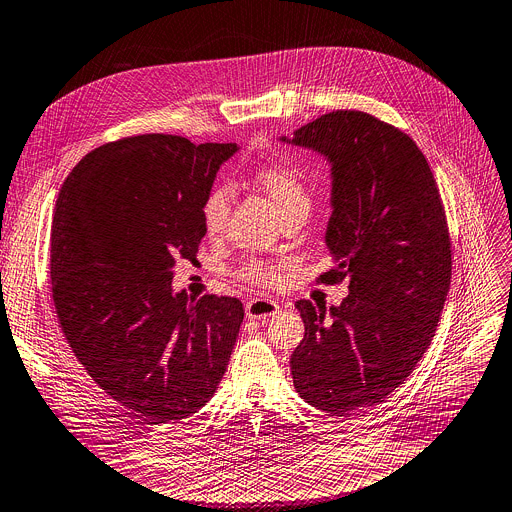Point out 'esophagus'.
<instances>
[{"label": "esophagus", "instance_id": "34e87169", "mask_svg": "<svg viewBox=\"0 0 512 512\" xmlns=\"http://www.w3.org/2000/svg\"><path fill=\"white\" fill-rule=\"evenodd\" d=\"M245 312H247L249 318L261 320V318L273 316L275 312H280V304L273 302V300H267V298H253V300L247 302Z\"/></svg>", "mask_w": 512, "mask_h": 512}]
</instances>
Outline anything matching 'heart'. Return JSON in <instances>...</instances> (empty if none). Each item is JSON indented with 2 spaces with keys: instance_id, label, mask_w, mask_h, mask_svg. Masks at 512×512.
I'll list each match as a JSON object with an SVG mask.
<instances>
[{
  "instance_id": "heart-1",
  "label": "heart",
  "mask_w": 512,
  "mask_h": 512,
  "mask_svg": "<svg viewBox=\"0 0 512 512\" xmlns=\"http://www.w3.org/2000/svg\"><path fill=\"white\" fill-rule=\"evenodd\" d=\"M253 177L259 188L271 198L273 206L282 216H286L296 208H310L308 185L298 167L288 165L284 161H265L255 169ZM230 204H232L230 183L226 181L214 183L202 202V220L210 235H220L222 232L226 218L230 214ZM239 275L243 280L253 284H269L275 277L273 269L259 259L245 261L243 267L239 269Z\"/></svg>"
}]
</instances>
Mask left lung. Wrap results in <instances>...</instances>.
I'll return each mask as SVG.
<instances>
[{
    "instance_id": "left-lung-1",
    "label": "left lung",
    "mask_w": 512,
    "mask_h": 512,
    "mask_svg": "<svg viewBox=\"0 0 512 512\" xmlns=\"http://www.w3.org/2000/svg\"><path fill=\"white\" fill-rule=\"evenodd\" d=\"M292 143L333 165L327 245L337 265L316 282L349 288L329 314L296 302L306 331L292 378L308 404L357 414L384 402L431 345L451 284L445 208L423 151L367 112L322 114Z\"/></svg>"
}]
</instances>
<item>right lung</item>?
Masks as SVG:
<instances>
[{
  "label": "right lung",
  "instance_id": "right-lung-1",
  "mask_svg": "<svg viewBox=\"0 0 512 512\" xmlns=\"http://www.w3.org/2000/svg\"><path fill=\"white\" fill-rule=\"evenodd\" d=\"M237 149L126 136L87 153L57 198L51 290L61 331L91 380L151 425L200 410L239 337V298L171 290L173 265L196 261L202 202Z\"/></svg>",
  "mask_w": 512,
  "mask_h": 512
}]
</instances>
